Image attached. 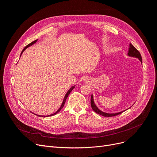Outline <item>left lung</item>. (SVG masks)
Returning <instances> with one entry per match:
<instances>
[{
    "mask_svg": "<svg viewBox=\"0 0 157 157\" xmlns=\"http://www.w3.org/2000/svg\"><path fill=\"white\" fill-rule=\"evenodd\" d=\"M128 55L129 56H132V57H134V58H138L140 61L142 63V58H141V56L140 53V52L137 50L135 47L133 46L132 44H130V46H129V48H128ZM91 107L92 109L94 110V112H96V113L99 114V115H100L101 116H104V117H114V116H117L118 115H119V114L122 113L123 111L120 112V113H104L101 111L99 110V109L96 107V105H95V103L94 102V99H93V96L92 95L91 96Z\"/></svg>",
    "mask_w": 157,
    "mask_h": 157,
    "instance_id": "1",
    "label": "left lung"
}]
</instances>
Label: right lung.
I'll return each mask as SVG.
<instances>
[{
  "mask_svg": "<svg viewBox=\"0 0 157 157\" xmlns=\"http://www.w3.org/2000/svg\"><path fill=\"white\" fill-rule=\"evenodd\" d=\"M37 41V40H34V41H33L32 42H31V43L30 44H28V45H27L25 47V48H23V50H22V52H21V55L22 54V53H23V51H24L27 48H28V47H29L30 46H31V45H33V44H35V42ZM75 86H72V87H71L69 90H68V92H67V94H65V98H64V99H63V103H62V104H61V107H60V108L58 109V111H57L55 113H54V114H52V115H48V116H46V117H50V116H53V115H56V114L57 113H59L61 110V109H62L63 107V106H64V105H65V101H66V99H67V97H68V96H69V94L71 93V91H72V90L74 89V88H75ZM37 116H39V117H45V116H40V115H37Z\"/></svg>",
  "mask_w": 157,
  "mask_h": 157,
  "instance_id": "obj_1",
  "label": "right lung"
}]
</instances>
